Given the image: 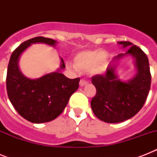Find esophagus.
I'll list each match as a JSON object with an SVG mask.
<instances>
[{
	"label": "esophagus",
	"instance_id": "1",
	"mask_svg": "<svg viewBox=\"0 0 157 157\" xmlns=\"http://www.w3.org/2000/svg\"><path fill=\"white\" fill-rule=\"evenodd\" d=\"M87 84H88V81H85V80H81V81H80V86H85Z\"/></svg>",
	"mask_w": 157,
	"mask_h": 157
}]
</instances>
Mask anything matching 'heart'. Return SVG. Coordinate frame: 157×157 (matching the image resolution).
Segmentation results:
<instances>
[{
    "instance_id": "b5f03b06",
    "label": "heart",
    "mask_w": 157,
    "mask_h": 157,
    "mask_svg": "<svg viewBox=\"0 0 157 157\" xmlns=\"http://www.w3.org/2000/svg\"><path fill=\"white\" fill-rule=\"evenodd\" d=\"M109 54L100 50L81 51L75 55L74 66L69 65L71 69H77L81 71H90L94 73H100L105 70L108 63Z\"/></svg>"
}]
</instances>
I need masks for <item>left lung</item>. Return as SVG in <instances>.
<instances>
[{
	"label": "left lung",
	"instance_id": "8db88e82",
	"mask_svg": "<svg viewBox=\"0 0 157 157\" xmlns=\"http://www.w3.org/2000/svg\"><path fill=\"white\" fill-rule=\"evenodd\" d=\"M123 48L129 46L125 54L115 57L104 75L92 77L96 94L91 100V108L98 119L107 123H119L130 119L140 111L148 95L151 76L146 54L129 41H119ZM125 55L136 60L137 74L132 79L122 82L115 74L114 63Z\"/></svg>",
	"mask_w": 157,
	"mask_h": 157
}]
</instances>
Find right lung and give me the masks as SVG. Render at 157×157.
I'll list each match as a JSON object with an SVG mask.
<instances>
[{
  "label": "right lung",
  "mask_w": 157,
  "mask_h": 157,
  "mask_svg": "<svg viewBox=\"0 0 157 157\" xmlns=\"http://www.w3.org/2000/svg\"><path fill=\"white\" fill-rule=\"evenodd\" d=\"M35 43L54 46L57 41L37 36L26 40L15 49L9 62L6 89L10 101L21 117L33 123H45L63 112L71 95L78 89L80 78L69 79L60 72L65 68L62 58L58 71L37 79L23 76L18 68V59L27 48Z\"/></svg>",
  "instance_id": "1"
}]
</instances>
